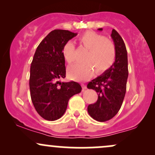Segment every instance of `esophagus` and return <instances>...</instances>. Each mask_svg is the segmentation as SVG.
I'll return each mask as SVG.
<instances>
[{"label":"esophagus","instance_id":"obj_1","mask_svg":"<svg viewBox=\"0 0 155 155\" xmlns=\"http://www.w3.org/2000/svg\"><path fill=\"white\" fill-rule=\"evenodd\" d=\"M81 86H82V89H83V90H85V89H86V86L85 84H81Z\"/></svg>","mask_w":155,"mask_h":155}]
</instances>
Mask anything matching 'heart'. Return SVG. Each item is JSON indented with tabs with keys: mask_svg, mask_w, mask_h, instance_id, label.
<instances>
[{
	"mask_svg": "<svg viewBox=\"0 0 155 155\" xmlns=\"http://www.w3.org/2000/svg\"><path fill=\"white\" fill-rule=\"evenodd\" d=\"M80 43L89 51L85 56L87 62L75 64L68 69V75L73 80L84 81L93 73L104 72L111 67L115 59V47L108 38L94 31H86L81 38ZM65 61L71 64L75 59V46L72 42L66 43L62 49Z\"/></svg>",
	"mask_w": 155,
	"mask_h": 155,
	"instance_id": "obj_1",
	"label": "heart"
}]
</instances>
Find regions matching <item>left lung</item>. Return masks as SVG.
<instances>
[{
  "label": "left lung",
  "instance_id": "left-lung-1",
  "mask_svg": "<svg viewBox=\"0 0 155 155\" xmlns=\"http://www.w3.org/2000/svg\"><path fill=\"white\" fill-rule=\"evenodd\" d=\"M102 30V28L98 29ZM115 47V61L108 70L87 85L97 91V102L88 106V112L93 119L105 122L114 117L120 109L126 91L129 75L126 45L115 29L111 34Z\"/></svg>",
  "mask_w": 155,
  "mask_h": 155
}]
</instances>
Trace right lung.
<instances>
[{
  "instance_id": "right-lung-1",
  "label": "right lung",
  "mask_w": 155,
  "mask_h": 155,
  "mask_svg": "<svg viewBox=\"0 0 155 155\" xmlns=\"http://www.w3.org/2000/svg\"><path fill=\"white\" fill-rule=\"evenodd\" d=\"M77 35L64 29L51 31L38 45L31 61V99L40 116L47 120H56L62 117L70 97L82 89L74 81H59L66 77L63 47Z\"/></svg>"
}]
</instances>
